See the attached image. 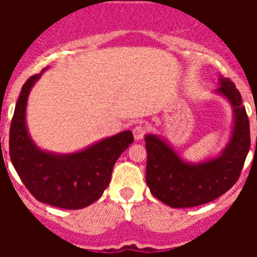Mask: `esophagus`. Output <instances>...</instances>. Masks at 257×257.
<instances>
[{"label":"esophagus","mask_w":257,"mask_h":257,"mask_svg":"<svg viewBox=\"0 0 257 257\" xmlns=\"http://www.w3.org/2000/svg\"><path fill=\"white\" fill-rule=\"evenodd\" d=\"M148 132V126L143 122L140 124L135 125V128H133V136H135V140H141V139H144V136Z\"/></svg>","instance_id":"obj_1"}]
</instances>
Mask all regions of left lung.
<instances>
[{
    "mask_svg": "<svg viewBox=\"0 0 257 257\" xmlns=\"http://www.w3.org/2000/svg\"><path fill=\"white\" fill-rule=\"evenodd\" d=\"M217 92L235 109V126L229 144L216 159L188 164L159 137L145 136L147 184L152 195L172 208L203 205L229 191L239 180L249 152V120L241 94L229 78H220Z\"/></svg>",
    "mask_w": 257,
    "mask_h": 257,
    "instance_id": "8db88e82",
    "label": "left lung"
}]
</instances>
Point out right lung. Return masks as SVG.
Listing matches in <instances>:
<instances>
[{"instance_id":"add662e5","label":"right lung","mask_w":257,"mask_h":257,"mask_svg":"<svg viewBox=\"0 0 257 257\" xmlns=\"http://www.w3.org/2000/svg\"><path fill=\"white\" fill-rule=\"evenodd\" d=\"M41 73L24 84L18 97L9 133V155L26 189L41 203L64 209H81L102 195L109 185L113 167L133 143L125 131L72 155H52L30 140L25 124L26 101Z\"/></svg>"}]
</instances>
